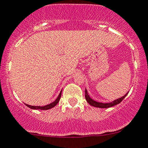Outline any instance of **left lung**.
Returning <instances> with one entry per match:
<instances>
[{"mask_svg":"<svg viewBox=\"0 0 148 148\" xmlns=\"http://www.w3.org/2000/svg\"><path fill=\"white\" fill-rule=\"evenodd\" d=\"M128 94V92L127 93L125 96H122L121 98L120 99H116V100L113 101L111 103H100V102H97V101H95L93 100L92 99L90 98V96H88V92H87V90L85 89V98H86V101L91 106H93L94 107H97V108H109V107H112L113 106H116L117 104H119L123 100L124 98L127 96V94Z\"/></svg>","mask_w":148,"mask_h":148,"instance_id":"left-lung-1","label":"left lung"}]
</instances>
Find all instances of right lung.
Returning <instances> with one entry per match:
<instances>
[{
    "label": "right lung",
    "instance_id": "obj_1",
    "mask_svg": "<svg viewBox=\"0 0 148 148\" xmlns=\"http://www.w3.org/2000/svg\"><path fill=\"white\" fill-rule=\"evenodd\" d=\"M61 96H62V91H61V92L60 93V94H59L58 97L57 98V99H56L54 102L51 103L50 104H48V105H47V106H34L27 105V104H25V105L27 106V107H29V108H32V109H36V110H37V109H40V110L50 109V108H53V107L55 106L58 103V102L60 101V98H61Z\"/></svg>",
    "mask_w": 148,
    "mask_h": 148
}]
</instances>
